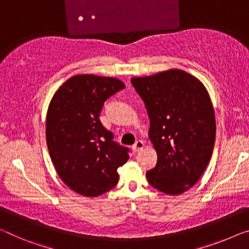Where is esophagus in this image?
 Wrapping results in <instances>:
<instances>
[{
    "label": "esophagus",
    "instance_id": "1",
    "mask_svg": "<svg viewBox=\"0 0 249 249\" xmlns=\"http://www.w3.org/2000/svg\"><path fill=\"white\" fill-rule=\"evenodd\" d=\"M143 147H144V144L142 141L138 140V141H136V143L132 146V150H133V152H139L142 150Z\"/></svg>",
    "mask_w": 249,
    "mask_h": 249
}]
</instances>
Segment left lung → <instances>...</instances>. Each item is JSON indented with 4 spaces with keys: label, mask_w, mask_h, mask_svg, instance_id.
<instances>
[{
    "label": "left lung",
    "mask_w": 249,
    "mask_h": 249,
    "mask_svg": "<svg viewBox=\"0 0 249 249\" xmlns=\"http://www.w3.org/2000/svg\"><path fill=\"white\" fill-rule=\"evenodd\" d=\"M146 106L156 167L147 171L154 188L167 195L190 189L212 158L215 111L208 91L196 76L179 69L131 79Z\"/></svg>",
    "instance_id": "8db88e82"
}]
</instances>
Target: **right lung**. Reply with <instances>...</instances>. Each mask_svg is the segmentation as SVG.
Instances as JSON below:
<instances>
[{
    "label": "right lung",
    "instance_id": "1",
    "mask_svg": "<svg viewBox=\"0 0 249 249\" xmlns=\"http://www.w3.org/2000/svg\"><path fill=\"white\" fill-rule=\"evenodd\" d=\"M121 80L94 74L68 79L50 101L47 144L59 177L85 197H98L119 180L128 148L114 142L100 119L105 101L124 89Z\"/></svg>",
    "mask_w": 249,
    "mask_h": 249
}]
</instances>
